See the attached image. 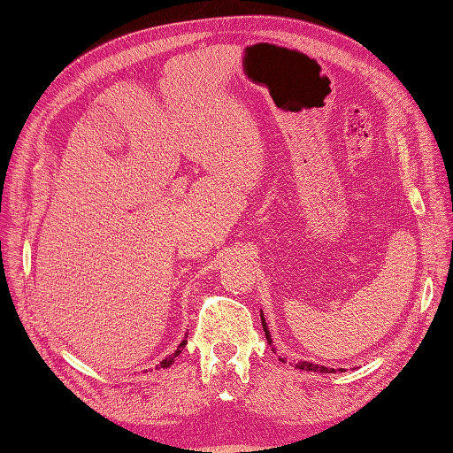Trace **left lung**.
<instances>
[{"instance_id": "1", "label": "left lung", "mask_w": 453, "mask_h": 453, "mask_svg": "<svg viewBox=\"0 0 453 453\" xmlns=\"http://www.w3.org/2000/svg\"><path fill=\"white\" fill-rule=\"evenodd\" d=\"M260 319H263V328H265V334H266V340H268V344H272V340H270V333H268V328H266V323H265V315L260 313ZM281 363H285V357H281L280 359ZM296 368H300V370H311V372H336L334 368H326V366H318V365H311V363H304V361H300V363H296Z\"/></svg>"}]
</instances>
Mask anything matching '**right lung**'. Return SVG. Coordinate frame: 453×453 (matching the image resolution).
Returning a JSON list of instances; mask_svg holds the SVG:
<instances>
[{
	"label": "right lung",
	"instance_id": "obj_1",
	"mask_svg": "<svg viewBox=\"0 0 453 453\" xmlns=\"http://www.w3.org/2000/svg\"><path fill=\"white\" fill-rule=\"evenodd\" d=\"M185 346H187V340H183V342H181V344H180V346H177V349H175V353H172V355H170V357H168V359H164V361H162V363H160V368H166V366H170V365H172V363H173V359H175V357H177V355H180V353H181V351H183V348H185Z\"/></svg>",
	"mask_w": 453,
	"mask_h": 453
}]
</instances>
